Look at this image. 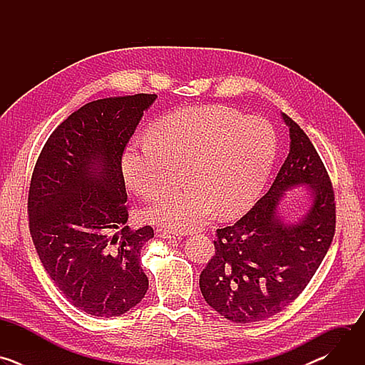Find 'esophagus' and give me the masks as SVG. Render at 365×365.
<instances>
[{
  "mask_svg": "<svg viewBox=\"0 0 365 365\" xmlns=\"http://www.w3.org/2000/svg\"><path fill=\"white\" fill-rule=\"evenodd\" d=\"M155 237H159V238H168V240H180V238H182L180 234L172 232V231H166V230H162V228L155 230Z\"/></svg>",
  "mask_w": 365,
  "mask_h": 365,
  "instance_id": "1",
  "label": "esophagus"
}]
</instances>
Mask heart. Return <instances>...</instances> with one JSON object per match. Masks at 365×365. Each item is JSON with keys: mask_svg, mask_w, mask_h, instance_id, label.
I'll return each instance as SVG.
<instances>
[{"mask_svg": "<svg viewBox=\"0 0 365 365\" xmlns=\"http://www.w3.org/2000/svg\"><path fill=\"white\" fill-rule=\"evenodd\" d=\"M277 153L270 121L225 106L189 107L155 121L148 140L130 143L121 159L127 185L151 199L183 168L186 186L147 206L143 218L170 231L205 227L215 214L232 217L262 192Z\"/></svg>", "mask_w": 365, "mask_h": 365, "instance_id": "b5f03b06", "label": "heart"}]
</instances>
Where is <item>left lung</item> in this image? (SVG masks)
<instances>
[{
    "label": "left lung",
    "instance_id": "obj_1",
    "mask_svg": "<svg viewBox=\"0 0 365 365\" xmlns=\"http://www.w3.org/2000/svg\"><path fill=\"white\" fill-rule=\"evenodd\" d=\"M290 150L272 187L234 225L217 230L215 254L199 277L206 303L235 324L264 321L289 306L314 277L335 234V195L314 144L286 114ZM306 184L307 215L284 225V192Z\"/></svg>",
    "mask_w": 365,
    "mask_h": 365
}]
</instances>
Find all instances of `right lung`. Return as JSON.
Returning <instances> with one entry per match:
<instances>
[{"instance_id":"add662e5","label":"right lung","mask_w":365,"mask_h":365,"mask_svg":"<svg viewBox=\"0 0 365 365\" xmlns=\"http://www.w3.org/2000/svg\"><path fill=\"white\" fill-rule=\"evenodd\" d=\"M155 98L86 103L50 134L31 175L29 227L40 262L63 296L92 317H121L148 289L140 254L154 231L127 225L121 159Z\"/></svg>"}]
</instances>
